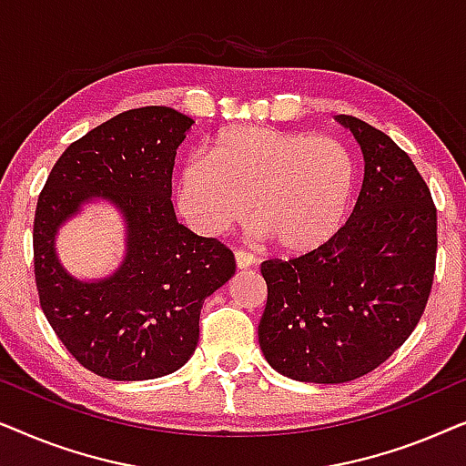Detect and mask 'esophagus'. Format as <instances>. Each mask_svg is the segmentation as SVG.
<instances>
[{
  "mask_svg": "<svg viewBox=\"0 0 466 466\" xmlns=\"http://www.w3.org/2000/svg\"><path fill=\"white\" fill-rule=\"evenodd\" d=\"M254 263H257V257L252 252L235 250V265H238V269H250Z\"/></svg>",
  "mask_w": 466,
  "mask_h": 466,
  "instance_id": "1",
  "label": "esophagus"
}]
</instances>
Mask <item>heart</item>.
<instances>
[{"label":"heart","mask_w":466,"mask_h":466,"mask_svg":"<svg viewBox=\"0 0 466 466\" xmlns=\"http://www.w3.org/2000/svg\"><path fill=\"white\" fill-rule=\"evenodd\" d=\"M359 165L335 137L271 127H233L208 157L182 165L180 212L197 233L220 235L244 220L286 252H308L337 233L352 203Z\"/></svg>","instance_id":"heart-1"}]
</instances>
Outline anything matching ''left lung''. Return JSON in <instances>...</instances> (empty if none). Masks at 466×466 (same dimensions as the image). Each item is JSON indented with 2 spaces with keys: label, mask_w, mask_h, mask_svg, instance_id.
<instances>
[{
  "label": "left lung",
  "mask_w": 466,
  "mask_h": 466,
  "mask_svg": "<svg viewBox=\"0 0 466 466\" xmlns=\"http://www.w3.org/2000/svg\"><path fill=\"white\" fill-rule=\"evenodd\" d=\"M335 118L365 157L354 212L316 250L260 265V350L278 373L314 384L362 378L403 346L429 301L437 258V209L407 152L365 120Z\"/></svg>",
  "instance_id": "1"
}]
</instances>
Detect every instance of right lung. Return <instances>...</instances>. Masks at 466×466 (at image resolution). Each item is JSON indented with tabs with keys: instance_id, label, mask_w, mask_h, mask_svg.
Returning <instances> with one entry per match:
<instances>
[{
	"instance_id": "1",
	"label": "right lung",
	"mask_w": 466,
	"mask_h": 466,
	"mask_svg": "<svg viewBox=\"0 0 466 466\" xmlns=\"http://www.w3.org/2000/svg\"><path fill=\"white\" fill-rule=\"evenodd\" d=\"M193 123L165 106L118 114L63 152L37 199L40 305L69 354L101 378L177 371L199 341L203 301L235 273L233 252L180 225L171 203L176 150ZM97 198L124 216L127 250L110 277L78 280L56 257V233Z\"/></svg>"
}]
</instances>
